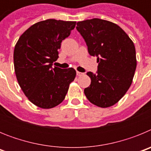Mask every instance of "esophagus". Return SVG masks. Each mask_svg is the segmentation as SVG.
<instances>
[{"instance_id":"obj_1","label":"esophagus","mask_w":151,"mask_h":151,"mask_svg":"<svg viewBox=\"0 0 151 151\" xmlns=\"http://www.w3.org/2000/svg\"><path fill=\"white\" fill-rule=\"evenodd\" d=\"M83 74H84V73H80V72H78V71L76 72V75H77V76H82V75H83Z\"/></svg>"}]
</instances>
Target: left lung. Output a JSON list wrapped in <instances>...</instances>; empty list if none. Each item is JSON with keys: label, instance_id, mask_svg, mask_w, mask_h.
Listing matches in <instances>:
<instances>
[{"label": "left lung", "instance_id": "8db88e82", "mask_svg": "<svg viewBox=\"0 0 151 151\" xmlns=\"http://www.w3.org/2000/svg\"><path fill=\"white\" fill-rule=\"evenodd\" d=\"M76 29L98 63L97 74L87 73L91 82L84 90L85 96L100 107L113 106L132 83L137 66L134 43L118 25L104 19L78 22Z\"/></svg>", "mask_w": 151, "mask_h": 151}]
</instances>
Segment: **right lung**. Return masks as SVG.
Instances as JSON below:
<instances>
[{
    "label": "right lung",
    "mask_w": 151,
    "mask_h": 151,
    "mask_svg": "<svg viewBox=\"0 0 151 151\" xmlns=\"http://www.w3.org/2000/svg\"><path fill=\"white\" fill-rule=\"evenodd\" d=\"M75 21L50 19L36 22L19 37L13 52L18 83L33 104L42 109L63 102L76 72L73 68H52L61 42L76 26Z\"/></svg>",
    "instance_id": "obj_1"
}]
</instances>
